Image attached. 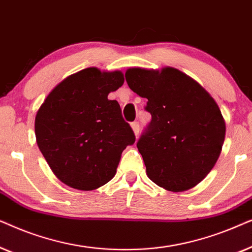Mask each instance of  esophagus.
Returning a JSON list of instances; mask_svg holds the SVG:
<instances>
[{"label":"esophagus","instance_id":"esophagus-1","mask_svg":"<svg viewBox=\"0 0 252 252\" xmlns=\"http://www.w3.org/2000/svg\"><path fill=\"white\" fill-rule=\"evenodd\" d=\"M132 129H133V132H134V134H135V136H137L139 135V133H140V124L137 123V122H134V123H132Z\"/></svg>","mask_w":252,"mask_h":252}]
</instances>
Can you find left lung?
<instances>
[{
  "mask_svg": "<svg viewBox=\"0 0 252 252\" xmlns=\"http://www.w3.org/2000/svg\"><path fill=\"white\" fill-rule=\"evenodd\" d=\"M128 87L148 99L151 123L136 147L147 175L170 191L198 185L215 166L226 134L225 119L212 96L174 67L127 68Z\"/></svg>",
  "mask_w": 252,
  "mask_h": 252,
  "instance_id": "left-lung-1",
  "label": "left lung"
}]
</instances>
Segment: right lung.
I'll use <instances>...</instances> for the list:
<instances>
[{"instance_id": "add662e5", "label": "right lung", "mask_w": 252, "mask_h": 252, "mask_svg": "<svg viewBox=\"0 0 252 252\" xmlns=\"http://www.w3.org/2000/svg\"><path fill=\"white\" fill-rule=\"evenodd\" d=\"M122 71L88 67L49 93L35 116L36 143L54 174L68 187L93 190L115 177L124 149L135 142L117 101Z\"/></svg>"}]
</instances>
